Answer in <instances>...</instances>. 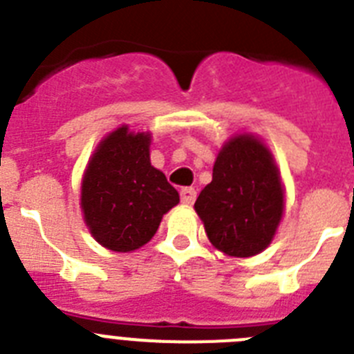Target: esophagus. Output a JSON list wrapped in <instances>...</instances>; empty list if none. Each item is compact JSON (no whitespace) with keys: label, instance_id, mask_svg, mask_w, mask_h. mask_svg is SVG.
I'll return each instance as SVG.
<instances>
[{"label":"esophagus","instance_id":"obj_1","mask_svg":"<svg viewBox=\"0 0 354 354\" xmlns=\"http://www.w3.org/2000/svg\"><path fill=\"white\" fill-rule=\"evenodd\" d=\"M196 196H198V192H196V189H192V187H185V189H181L180 192V198L183 205H192V203L196 201Z\"/></svg>","mask_w":354,"mask_h":354}]
</instances>
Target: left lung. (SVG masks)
Listing matches in <instances>:
<instances>
[{
    "label": "left lung",
    "mask_w": 354,
    "mask_h": 354,
    "mask_svg": "<svg viewBox=\"0 0 354 354\" xmlns=\"http://www.w3.org/2000/svg\"><path fill=\"white\" fill-rule=\"evenodd\" d=\"M194 208L223 253L245 258L266 250L283 215V187L269 149L253 135L230 139Z\"/></svg>",
    "instance_id": "left-lung-1"
}]
</instances>
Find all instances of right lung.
I'll return each mask as SVG.
<instances>
[{"mask_svg":"<svg viewBox=\"0 0 354 354\" xmlns=\"http://www.w3.org/2000/svg\"><path fill=\"white\" fill-rule=\"evenodd\" d=\"M149 133L121 126L88 160L82 210L92 236L106 250H139L151 241L164 214L180 203L178 190L149 162Z\"/></svg>","mask_w":354,"mask_h":354,"instance_id":"add662e5","label":"right lung"}]
</instances>
